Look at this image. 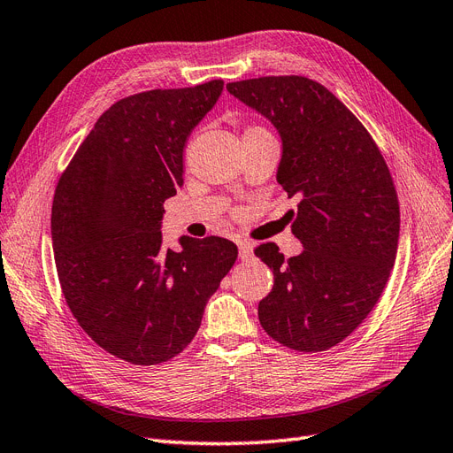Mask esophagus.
I'll return each instance as SVG.
<instances>
[{
  "label": "esophagus",
  "instance_id": "obj_1",
  "mask_svg": "<svg viewBox=\"0 0 453 453\" xmlns=\"http://www.w3.org/2000/svg\"><path fill=\"white\" fill-rule=\"evenodd\" d=\"M252 256H254V246H252V242L241 241V242H239V257H241L242 261H246V259H250Z\"/></svg>",
  "mask_w": 453,
  "mask_h": 453
}]
</instances>
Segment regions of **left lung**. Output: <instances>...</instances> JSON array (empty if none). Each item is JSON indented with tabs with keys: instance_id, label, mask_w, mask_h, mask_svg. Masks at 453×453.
Wrapping results in <instances>:
<instances>
[{
	"instance_id": "8db88e82",
	"label": "left lung",
	"mask_w": 453,
	"mask_h": 453,
	"mask_svg": "<svg viewBox=\"0 0 453 453\" xmlns=\"http://www.w3.org/2000/svg\"><path fill=\"white\" fill-rule=\"evenodd\" d=\"M227 91L276 127V179L298 199L289 212L303 254L286 259L274 242L254 250L274 274L259 323L278 343L319 353L355 332L390 278L399 239L390 170L370 132L321 83L261 76Z\"/></svg>"
}]
</instances>
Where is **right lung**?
<instances>
[{"mask_svg": "<svg viewBox=\"0 0 453 453\" xmlns=\"http://www.w3.org/2000/svg\"><path fill=\"white\" fill-rule=\"evenodd\" d=\"M222 89V80H211L117 100L56 187L52 241L66 306L98 347L125 362L177 357L237 261L227 239L180 237L173 252L160 233L164 201L184 182V143Z\"/></svg>", "mask_w": 453, "mask_h": 453, "instance_id": "right-lung-1", "label": "right lung"}]
</instances>
